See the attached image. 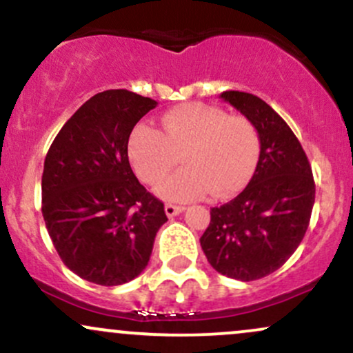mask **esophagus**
<instances>
[{"mask_svg":"<svg viewBox=\"0 0 353 353\" xmlns=\"http://www.w3.org/2000/svg\"><path fill=\"white\" fill-rule=\"evenodd\" d=\"M164 210H165V216L168 217H174L177 216V214H181L184 208L182 205H174V204H165L164 205Z\"/></svg>","mask_w":353,"mask_h":353,"instance_id":"obj_1","label":"esophagus"}]
</instances>
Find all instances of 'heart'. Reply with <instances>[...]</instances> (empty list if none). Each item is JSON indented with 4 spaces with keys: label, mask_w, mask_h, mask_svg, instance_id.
Instances as JSON below:
<instances>
[{
    "label": "heart",
    "mask_w": 353,
    "mask_h": 353,
    "mask_svg": "<svg viewBox=\"0 0 353 353\" xmlns=\"http://www.w3.org/2000/svg\"><path fill=\"white\" fill-rule=\"evenodd\" d=\"M163 130L141 123L128 141V156L139 179L157 184L176 162L182 148L184 170L157 185L168 201L199 199L209 190L216 199L232 196L249 181L259 157V134L244 116L188 103L164 112Z\"/></svg>",
    "instance_id": "b5f03b06"
}]
</instances>
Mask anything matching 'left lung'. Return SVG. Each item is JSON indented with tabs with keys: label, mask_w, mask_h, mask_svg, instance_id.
I'll list each match as a JSON object with an SVG mask.
<instances>
[{
	"label": "left lung",
	"mask_w": 353,
	"mask_h": 353,
	"mask_svg": "<svg viewBox=\"0 0 353 353\" xmlns=\"http://www.w3.org/2000/svg\"><path fill=\"white\" fill-rule=\"evenodd\" d=\"M221 98L254 124L261 154L247 188L236 199L210 209L201 247L219 274L250 282L281 269L302 242L315 182L292 129L265 101L242 91H225Z\"/></svg>",
	"instance_id": "8db88e82"
}]
</instances>
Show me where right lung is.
I'll use <instances>...</instances> for the list:
<instances>
[{
	"label": "right lung",
	"instance_id": "obj_1",
	"mask_svg": "<svg viewBox=\"0 0 353 353\" xmlns=\"http://www.w3.org/2000/svg\"><path fill=\"white\" fill-rule=\"evenodd\" d=\"M157 103L128 89L99 92L52 141L41 179L43 217L68 269L98 285H121L148 265L164 204L132 172L128 141Z\"/></svg>",
	"mask_w": 353,
	"mask_h": 353
}]
</instances>
